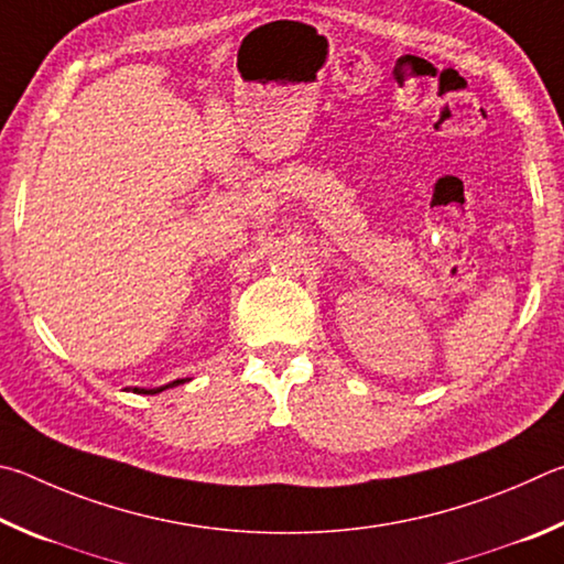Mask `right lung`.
Listing matches in <instances>:
<instances>
[{"instance_id":"obj_1","label":"right lung","mask_w":564,"mask_h":564,"mask_svg":"<svg viewBox=\"0 0 564 564\" xmlns=\"http://www.w3.org/2000/svg\"><path fill=\"white\" fill-rule=\"evenodd\" d=\"M187 379H177V381H173V383H167V387H161V389H133L135 393H158V391H163V389H173V387H177V383H185Z\"/></svg>"}]
</instances>
